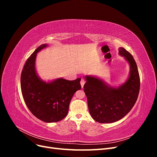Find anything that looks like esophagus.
Returning <instances> with one entry per match:
<instances>
[{"label": "esophagus", "instance_id": "34e87169", "mask_svg": "<svg viewBox=\"0 0 157 157\" xmlns=\"http://www.w3.org/2000/svg\"><path fill=\"white\" fill-rule=\"evenodd\" d=\"M84 84H85L84 80L81 79V80H80V85H81V87H82V88H83V87H84Z\"/></svg>", "mask_w": 157, "mask_h": 157}]
</instances>
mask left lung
Returning <instances> with one entry per match:
<instances>
[{"label": "left lung", "instance_id": "1", "mask_svg": "<svg viewBox=\"0 0 157 157\" xmlns=\"http://www.w3.org/2000/svg\"><path fill=\"white\" fill-rule=\"evenodd\" d=\"M118 53L130 65L129 77L118 87H113L102 79L86 76L84 91L87 97L90 115L99 123H112L121 120L136 103L140 88L138 69L133 56L124 48Z\"/></svg>", "mask_w": 157, "mask_h": 157}]
</instances>
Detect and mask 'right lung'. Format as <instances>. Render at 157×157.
<instances>
[{
    "instance_id": "obj_1",
    "label": "right lung",
    "mask_w": 157,
    "mask_h": 157,
    "mask_svg": "<svg viewBox=\"0 0 157 157\" xmlns=\"http://www.w3.org/2000/svg\"><path fill=\"white\" fill-rule=\"evenodd\" d=\"M47 46L43 44L38 47L27 59L21 75V89L33 115L50 123L61 121L67 116L71 99L81 86L80 78L74 80L59 78L48 82L39 78L35 69L36 54Z\"/></svg>"
}]
</instances>
